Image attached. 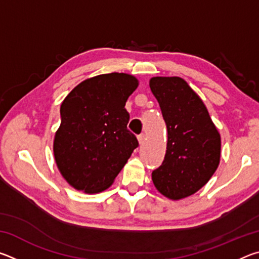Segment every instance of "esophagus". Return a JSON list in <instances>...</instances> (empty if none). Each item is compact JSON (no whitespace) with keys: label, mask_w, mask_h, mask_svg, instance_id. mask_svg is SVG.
<instances>
[{"label":"esophagus","mask_w":259,"mask_h":259,"mask_svg":"<svg viewBox=\"0 0 259 259\" xmlns=\"http://www.w3.org/2000/svg\"><path fill=\"white\" fill-rule=\"evenodd\" d=\"M145 140H146L145 134H140V135L138 136V142H139L140 145H142V144H144V142H145Z\"/></svg>","instance_id":"34e87169"}]
</instances>
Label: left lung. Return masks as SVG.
I'll return each instance as SVG.
<instances>
[{"instance_id":"left-lung-1","label":"left lung","mask_w":259,"mask_h":259,"mask_svg":"<svg viewBox=\"0 0 259 259\" xmlns=\"http://www.w3.org/2000/svg\"><path fill=\"white\" fill-rule=\"evenodd\" d=\"M150 88L168 130L164 160L152 181L161 194L181 200L198 192L216 171L221 135L202 100L182 77H152Z\"/></svg>"}]
</instances>
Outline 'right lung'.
<instances>
[{
    "label": "right lung",
    "instance_id": "1",
    "mask_svg": "<svg viewBox=\"0 0 259 259\" xmlns=\"http://www.w3.org/2000/svg\"><path fill=\"white\" fill-rule=\"evenodd\" d=\"M138 80L125 73L87 78L60 106L54 155L66 182L77 191L99 193L112 185L138 140L126 128L124 108Z\"/></svg>",
    "mask_w": 259,
    "mask_h": 259
}]
</instances>
